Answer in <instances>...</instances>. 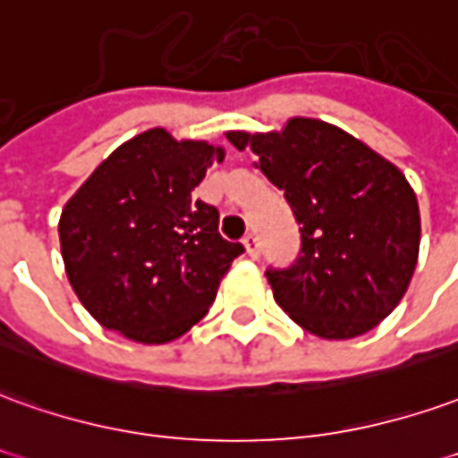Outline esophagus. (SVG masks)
I'll return each instance as SVG.
<instances>
[{
	"instance_id": "34e87169",
	"label": "esophagus",
	"mask_w": 458,
	"mask_h": 458,
	"mask_svg": "<svg viewBox=\"0 0 458 458\" xmlns=\"http://www.w3.org/2000/svg\"><path fill=\"white\" fill-rule=\"evenodd\" d=\"M242 245H245V252H248L250 258H258V252H260V242H258V235H255V233H248V235L242 238Z\"/></svg>"
}]
</instances>
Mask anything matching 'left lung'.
I'll return each instance as SVG.
<instances>
[{
    "instance_id": "8db88e82",
    "label": "left lung",
    "mask_w": 458,
    "mask_h": 458,
    "mask_svg": "<svg viewBox=\"0 0 458 458\" xmlns=\"http://www.w3.org/2000/svg\"><path fill=\"white\" fill-rule=\"evenodd\" d=\"M284 191L300 223L297 260L265 277L275 302L322 340H350L399 305L417 267L421 218L404 174L347 131L295 116L283 131H228Z\"/></svg>"
}]
</instances>
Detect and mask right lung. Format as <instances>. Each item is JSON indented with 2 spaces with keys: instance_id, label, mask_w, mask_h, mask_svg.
<instances>
[{
  "instance_id": "1",
  "label": "right lung",
  "mask_w": 458,
  "mask_h": 458,
  "mask_svg": "<svg viewBox=\"0 0 458 458\" xmlns=\"http://www.w3.org/2000/svg\"><path fill=\"white\" fill-rule=\"evenodd\" d=\"M225 151L148 129L121 143L69 198L59 242L73 293L101 327L143 344L185 335L242 252L193 198Z\"/></svg>"
}]
</instances>
